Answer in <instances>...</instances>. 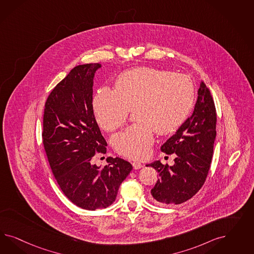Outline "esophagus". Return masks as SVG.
<instances>
[{
    "instance_id": "1",
    "label": "esophagus",
    "mask_w": 254,
    "mask_h": 254,
    "mask_svg": "<svg viewBox=\"0 0 254 254\" xmlns=\"http://www.w3.org/2000/svg\"><path fill=\"white\" fill-rule=\"evenodd\" d=\"M132 166H133V169H139L141 168H143V165L139 162L134 161L132 163Z\"/></svg>"
}]
</instances>
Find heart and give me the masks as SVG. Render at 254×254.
Wrapping results in <instances>:
<instances>
[{
    "label": "heart",
    "mask_w": 254,
    "mask_h": 254,
    "mask_svg": "<svg viewBox=\"0 0 254 254\" xmlns=\"http://www.w3.org/2000/svg\"><path fill=\"white\" fill-rule=\"evenodd\" d=\"M195 88L192 79L167 69L141 67L117 78L116 89L102 86L93 100L96 120L105 131L123 125L134 111L137 121L113 139L118 154L145 158L154 142V132L166 135L177 129L190 113Z\"/></svg>",
    "instance_id": "obj_1"
}]
</instances>
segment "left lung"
Wrapping results in <instances>:
<instances>
[{
  "mask_svg": "<svg viewBox=\"0 0 254 254\" xmlns=\"http://www.w3.org/2000/svg\"><path fill=\"white\" fill-rule=\"evenodd\" d=\"M216 122L214 100L208 86L201 81L192 116L161 146L162 152L176 154L175 164L169 167L155 161L147 165L160 176L151 190L155 203L182 204L201 189L212 160Z\"/></svg>",
  "mask_w": 254,
  "mask_h": 254,
  "instance_id": "obj_1",
  "label": "left lung"
}]
</instances>
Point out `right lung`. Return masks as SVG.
Returning a JSON list of instances; mask_svg holds the SVG:
<instances>
[{
    "instance_id": "right-lung-1",
    "label": "right lung",
    "mask_w": 254,
    "mask_h": 254,
    "mask_svg": "<svg viewBox=\"0 0 254 254\" xmlns=\"http://www.w3.org/2000/svg\"><path fill=\"white\" fill-rule=\"evenodd\" d=\"M100 63L74 67L56 85L45 105L43 144L50 168L63 193L78 207L107 208L132 165L108 157L102 169L92 165L96 154H106L93 111V77Z\"/></svg>"
}]
</instances>
